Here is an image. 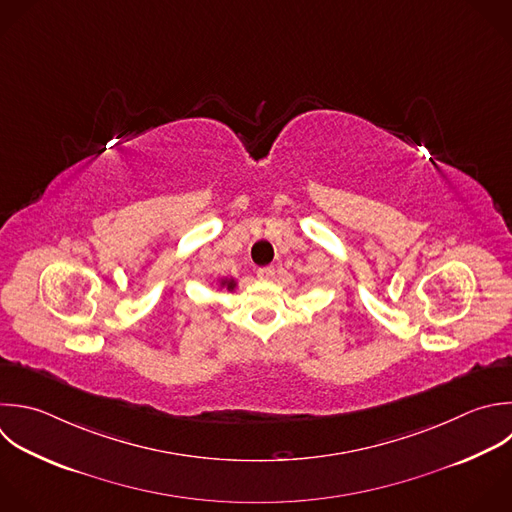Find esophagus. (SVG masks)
Instances as JSON below:
<instances>
[{
    "label": "esophagus",
    "mask_w": 512,
    "mask_h": 512,
    "mask_svg": "<svg viewBox=\"0 0 512 512\" xmlns=\"http://www.w3.org/2000/svg\"><path fill=\"white\" fill-rule=\"evenodd\" d=\"M256 276H258L260 280H272V278L276 276V270H274L272 266H264V268H258V270H256Z\"/></svg>",
    "instance_id": "esophagus-1"
}]
</instances>
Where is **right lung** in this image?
Listing matches in <instances>:
<instances>
[{
  "label": "right lung",
  "mask_w": 512,
  "mask_h": 512,
  "mask_svg": "<svg viewBox=\"0 0 512 512\" xmlns=\"http://www.w3.org/2000/svg\"><path fill=\"white\" fill-rule=\"evenodd\" d=\"M236 286H238V280H236V278H228V276H224V278H218V280H216V288H218V290L234 292V290H236Z\"/></svg>",
  "instance_id": "right-lung-1"
}]
</instances>
